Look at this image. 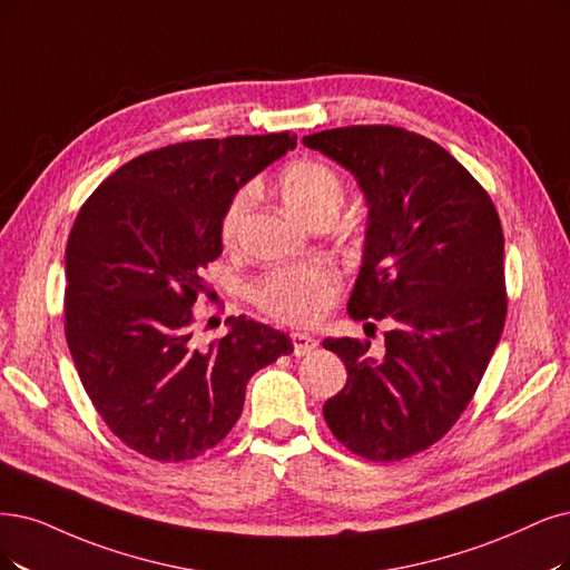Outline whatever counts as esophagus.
Instances as JSON below:
<instances>
[{
    "instance_id": "esophagus-1",
    "label": "esophagus",
    "mask_w": 570,
    "mask_h": 570,
    "mask_svg": "<svg viewBox=\"0 0 570 570\" xmlns=\"http://www.w3.org/2000/svg\"><path fill=\"white\" fill-rule=\"evenodd\" d=\"M291 343H293V354H296V356H305V354H309L314 347H317V341H314L312 335L301 333V331L291 333Z\"/></svg>"
}]
</instances>
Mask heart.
<instances>
[{"mask_svg":"<svg viewBox=\"0 0 570 570\" xmlns=\"http://www.w3.org/2000/svg\"><path fill=\"white\" fill-rule=\"evenodd\" d=\"M279 189L284 204L307 223L324 214L335 216L345 195L338 174L314 159L288 164L279 176ZM253 197H256V187L242 185L225 204L218 225L225 244H232L239 237ZM335 296H338V277L322 263L274 269L253 288V298H256L258 307L265 309L269 317L286 324H314Z\"/></svg>","mask_w":570,"mask_h":570,"instance_id":"heart-1","label":"heart"}]
</instances>
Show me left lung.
<instances>
[{
	"instance_id": "obj_1",
	"label": "left lung",
	"mask_w": 570,
	"mask_h": 570,
	"mask_svg": "<svg viewBox=\"0 0 570 570\" xmlns=\"http://www.w3.org/2000/svg\"><path fill=\"white\" fill-rule=\"evenodd\" d=\"M345 166L368 206L352 320H387L385 354L326 338L347 383L324 404L352 453L394 462L430 449L468 409L508 317L498 210L472 174L434 140L390 124L303 138Z\"/></svg>"
}]
</instances>
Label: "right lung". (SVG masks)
<instances>
[{"label":"right lung","instance_id":"add662e5","mask_svg":"<svg viewBox=\"0 0 570 570\" xmlns=\"http://www.w3.org/2000/svg\"><path fill=\"white\" fill-rule=\"evenodd\" d=\"M296 136L166 145L119 166L83 202L66 248V338L91 404L126 446L159 462L214 449L248 377L293 352L286 333L229 317L197 347L193 307L223 253V208Z\"/></svg>","mask_w":570,"mask_h":570}]
</instances>
